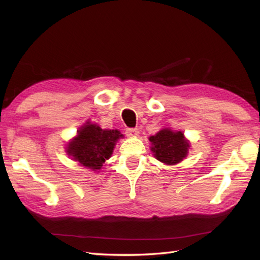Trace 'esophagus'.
Wrapping results in <instances>:
<instances>
[{
  "instance_id": "34e87169",
  "label": "esophagus",
  "mask_w": 260,
  "mask_h": 260,
  "mask_svg": "<svg viewBox=\"0 0 260 260\" xmlns=\"http://www.w3.org/2000/svg\"><path fill=\"white\" fill-rule=\"evenodd\" d=\"M125 135H127L128 137H131V138L138 137L139 136V129H137V128H128L127 130H125Z\"/></svg>"
}]
</instances>
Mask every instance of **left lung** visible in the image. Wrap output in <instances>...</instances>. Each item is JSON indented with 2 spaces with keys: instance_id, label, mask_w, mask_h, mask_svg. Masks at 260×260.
I'll list each match as a JSON object with an SVG mask.
<instances>
[{
  "instance_id": "8db88e82",
  "label": "left lung",
  "mask_w": 260,
  "mask_h": 260,
  "mask_svg": "<svg viewBox=\"0 0 260 260\" xmlns=\"http://www.w3.org/2000/svg\"><path fill=\"white\" fill-rule=\"evenodd\" d=\"M148 140L152 143L151 151L155 158L170 166L182 161L190 148V143L182 132L169 128L161 129Z\"/></svg>"
}]
</instances>
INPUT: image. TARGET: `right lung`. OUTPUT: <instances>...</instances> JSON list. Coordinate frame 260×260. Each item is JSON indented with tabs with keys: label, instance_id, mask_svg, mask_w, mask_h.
<instances>
[{
	"label": "right lung",
	"instance_id": "1",
	"mask_svg": "<svg viewBox=\"0 0 260 260\" xmlns=\"http://www.w3.org/2000/svg\"><path fill=\"white\" fill-rule=\"evenodd\" d=\"M122 137L118 130H104L88 121L68 143L66 152L81 166L96 171L112 156L116 142Z\"/></svg>",
	"mask_w": 260,
	"mask_h": 260
}]
</instances>
